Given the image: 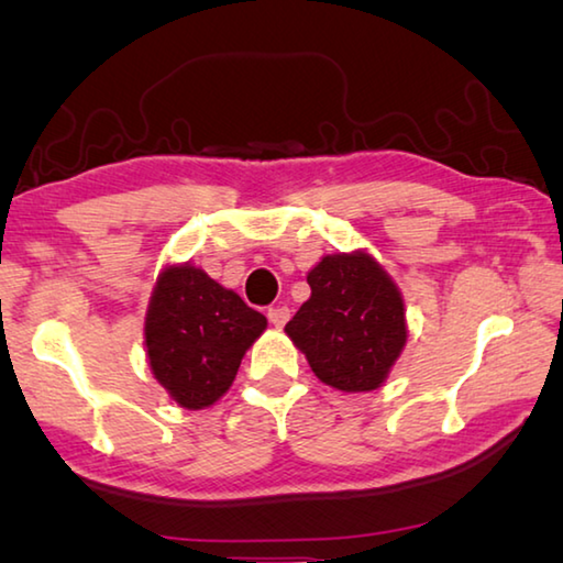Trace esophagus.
<instances>
[{"label":"esophagus","mask_w":563,"mask_h":563,"mask_svg":"<svg viewBox=\"0 0 563 563\" xmlns=\"http://www.w3.org/2000/svg\"><path fill=\"white\" fill-rule=\"evenodd\" d=\"M266 317H269V321H272V327H276V329H282L284 323L289 321V309L287 307H274V309H269L266 311Z\"/></svg>","instance_id":"1"}]
</instances>
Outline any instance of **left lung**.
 Masks as SVG:
<instances>
[{
	"label": "left lung",
	"instance_id": "obj_1",
	"mask_svg": "<svg viewBox=\"0 0 563 563\" xmlns=\"http://www.w3.org/2000/svg\"><path fill=\"white\" fill-rule=\"evenodd\" d=\"M307 282L311 297L284 329L294 346L331 388H380L408 341L406 303L396 282L363 250L321 256Z\"/></svg>",
	"mask_w": 563,
	"mask_h": 563
}]
</instances>
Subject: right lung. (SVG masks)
<instances>
[{
	"label": "right lung",
	"instance_id": "1",
	"mask_svg": "<svg viewBox=\"0 0 563 563\" xmlns=\"http://www.w3.org/2000/svg\"><path fill=\"white\" fill-rule=\"evenodd\" d=\"M266 319L190 262L157 274L145 313V353L155 380L177 406H214L240 371Z\"/></svg>",
	"mask_w": 563,
	"mask_h": 563
}]
</instances>
